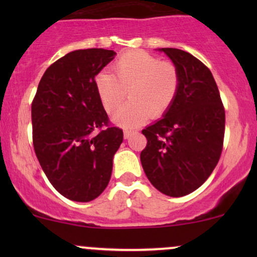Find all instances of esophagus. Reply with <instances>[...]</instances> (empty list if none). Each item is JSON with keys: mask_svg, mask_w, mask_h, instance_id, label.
I'll use <instances>...</instances> for the list:
<instances>
[{"mask_svg": "<svg viewBox=\"0 0 257 257\" xmlns=\"http://www.w3.org/2000/svg\"><path fill=\"white\" fill-rule=\"evenodd\" d=\"M133 131H129V129H125L124 132H123V134H124V139H129L132 137V134H133Z\"/></svg>", "mask_w": 257, "mask_h": 257, "instance_id": "1", "label": "esophagus"}]
</instances>
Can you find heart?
Wrapping results in <instances>:
<instances>
[{"label": "heart", "mask_w": 257, "mask_h": 257, "mask_svg": "<svg viewBox=\"0 0 257 257\" xmlns=\"http://www.w3.org/2000/svg\"><path fill=\"white\" fill-rule=\"evenodd\" d=\"M113 73L100 71L94 77L96 94L107 113H114L128 91L131 101L114 114L117 124L133 128L170 110L180 88L175 64L161 61L145 51H128L112 64Z\"/></svg>", "instance_id": "1"}]
</instances>
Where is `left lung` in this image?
Returning <instances> with one entry per match:
<instances>
[{
    "instance_id": "8db88e82",
    "label": "left lung",
    "mask_w": 257,
    "mask_h": 257,
    "mask_svg": "<svg viewBox=\"0 0 257 257\" xmlns=\"http://www.w3.org/2000/svg\"><path fill=\"white\" fill-rule=\"evenodd\" d=\"M180 72L178 96L162 119L144 129L140 153L147 179L159 192L182 197L205 182L219 162L225 107L210 70L190 53L162 48Z\"/></svg>"
}]
</instances>
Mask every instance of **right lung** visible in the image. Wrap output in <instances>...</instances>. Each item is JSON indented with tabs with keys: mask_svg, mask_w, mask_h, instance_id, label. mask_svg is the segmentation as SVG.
<instances>
[{
	"mask_svg": "<svg viewBox=\"0 0 257 257\" xmlns=\"http://www.w3.org/2000/svg\"><path fill=\"white\" fill-rule=\"evenodd\" d=\"M116 55L78 49L46 70L32 100V143L49 182L75 202H90L111 179L112 159L123 141L96 94L94 77Z\"/></svg>",
	"mask_w": 257,
	"mask_h": 257,
	"instance_id": "obj_1",
	"label": "right lung"
}]
</instances>
